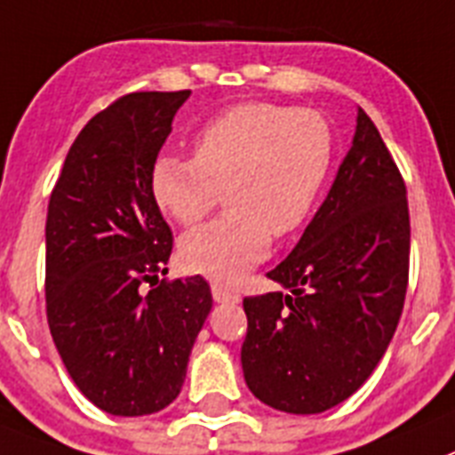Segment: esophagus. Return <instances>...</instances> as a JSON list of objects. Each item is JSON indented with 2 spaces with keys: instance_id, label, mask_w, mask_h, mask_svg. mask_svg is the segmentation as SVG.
I'll return each mask as SVG.
<instances>
[{
  "instance_id": "esophagus-1",
  "label": "esophagus",
  "mask_w": 455,
  "mask_h": 455,
  "mask_svg": "<svg viewBox=\"0 0 455 455\" xmlns=\"http://www.w3.org/2000/svg\"><path fill=\"white\" fill-rule=\"evenodd\" d=\"M211 291L215 302H240L238 291H233V288L224 286V283H211Z\"/></svg>"
}]
</instances>
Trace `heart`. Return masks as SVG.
I'll use <instances>...</instances> for the list:
<instances>
[{
    "label": "heart",
    "mask_w": 455,
    "mask_h": 455,
    "mask_svg": "<svg viewBox=\"0 0 455 455\" xmlns=\"http://www.w3.org/2000/svg\"><path fill=\"white\" fill-rule=\"evenodd\" d=\"M334 160L330 124L311 109L243 102L201 128L195 157L162 156L151 192L180 227H196L227 199L228 215L185 235L189 272L238 282L314 211Z\"/></svg>",
    "instance_id": "1"
}]
</instances>
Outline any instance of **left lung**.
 Instances as JSON below:
<instances>
[{
	"mask_svg": "<svg viewBox=\"0 0 455 455\" xmlns=\"http://www.w3.org/2000/svg\"><path fill=\"white\" fill-rule=\"evenodd\" d=\"M410 272L405 180L366 112L330 195L267 272L291 293L244 298V382L282 412L318 414L353 396L396 331Z\"/></svg>",
	"mask_w": 455,
	"mask_h": 455,
	"instance_id": "1",
	"label": "left lung"
}]
</instances>
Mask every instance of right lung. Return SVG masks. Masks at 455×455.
<instances>
[{"label":"right lung","instance_id":"right-lung-1","mask_svg":"<svg viewBox=\"0 0 455 455\" xmlns=\"http://www.w3.org/2000/svg\"><path fill=\"white\" fill-rule=\"evenodd\" d=\"M189 91H137L82 128L50 195L45 309L73 382L116 417L160 412L180 394L211 314L201 275H167L173 233L151 172ZM149 291H143V283Z\"/></svg>","mask_w":455,"mask_h":455}]
</instances>
